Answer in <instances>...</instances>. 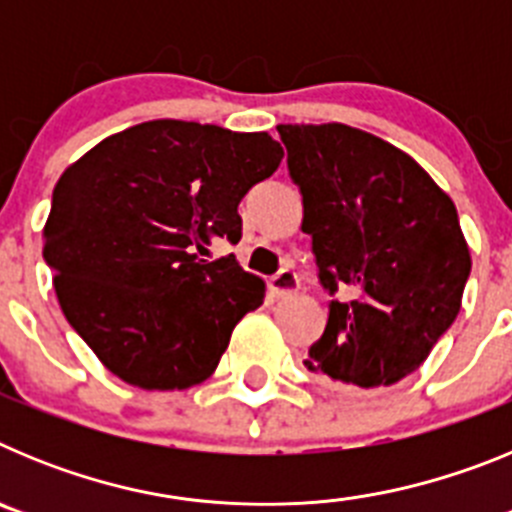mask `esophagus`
Returning <instances> with one entry per match:
<instances>
[{
  "instance_id": "obj_1",
  "label": "esophagus",
  "mask_w": 512,
  "mask_h": 512,
  "mask_svg": "<svg viewBox=\"0 0 512 512\" xmlns=\"http://www.w3.org/2000/svg\"><path fill=\"white\" fill-rule=\"evenodd\" d=\"M297 289H300V279H297V274L292 269H282L279 274H274V277L269 279V295L271 297H289L295 295Z\"/></svg>"
}]
</instances>
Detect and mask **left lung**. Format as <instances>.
Returning a JSON list of instances; mask_svg holds the SVG:
<instances>
[{
	"label": "left lung",
	"instance_id": "1",
	"mask_svg": "<svg viewBox=\"0 0 512 512\" xmlns=\"http://www.w3.org/2000/svg\"><path fill=\"white\" fill-rule=\"evenodd\" d=\"M330 300L305 366L338 387L413 374L459 315L472 256L451 197L415 158L341 122L277 125Z\"/></svg>",
	"mask_w": 512,
	"mask_h": 512
}]
</instances>
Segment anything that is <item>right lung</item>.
<instances>
[{"label":"right lung","instance_id":"right-lung-1","mask_svg":"<svg viewBox=\"0 0 512 512\" xmlns=\"http://www.w3.org/2000/svg\"><path fill=\"white\" fill-rule=\"evenodd\" d=\"M269 133L140 122L63 171L43 228L58 305L97 359L140 390L205 382L266 284L235 256L238 205L282 164Z\"/></svg>","mask_w":512,"mask_h":512}]
</instances>
